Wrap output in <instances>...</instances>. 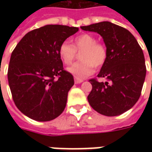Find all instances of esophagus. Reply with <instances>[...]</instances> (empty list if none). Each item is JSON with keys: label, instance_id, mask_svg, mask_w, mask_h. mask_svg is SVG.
Segmentation results:
<instances>
[{"label": "esophagus", "instance_id": "obj_1", "mask_svg": "<svg viewBox=\"0 0 152 152\" xmlns=\"http://www.w3.org/2000/svg\"><path fill=\"white\" fill-rule=\"evenodd\" d=\"M84 81V80L82 79H79V78H76V77H75V83L76 84H80V83H81Z\"/></svg>", "mask_w": 152, "mask_h": 152}]
</instances>
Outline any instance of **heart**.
<instances>
[{"instance_id": "b5f03b06", "label": "heart", "mask_w": 152, "mask_h": 152, "mask_svg": "<svg viewBox=\"0 0 152 152\" xmlns=\"http://www.w3.org/2000/svg\"><path fill=\"white\" fill-rule=\"evenodd\" d=\"M76 51H82L80 58L82 61L72 64L67 71L78 78L91 75L96 67L102 66L107 58V50L105 45L98 42L94 36L83 33L73 40V45L68 41L60 45L58 53L66 65H70L76 56Z\"/></svg>"}]
</instances>
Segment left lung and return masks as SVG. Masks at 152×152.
<instances>
[{
    "mask_svg": "<svg viewBox=\"0 0 152 152\" xmlns=\"http://www.w3.org/2000/svg\"><path fill=\"white\" fill-rule=\"evenodd\" d=\"M82 30L101 35L107 50V58L98 77L90 79L92 90L88 96L96 112L107 116L124 113L137 102L146 77L147 68L142 50L127 29L110 22L80 27Z\"/></svg>",
    "mask_w": 152,
    "mask_h": 152,
    "instance_id": "1",
    "label": "left lung"
}]
</instances>
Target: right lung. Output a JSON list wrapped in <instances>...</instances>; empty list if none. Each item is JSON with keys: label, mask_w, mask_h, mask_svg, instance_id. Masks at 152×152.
Returning a JSON list of instances; mask_svg holds the SVG:
<instances>
[{"label": "right lung", "mask_w": 152, "mask_h": 152, "mask_svg": "<svg viewBox=\"0 0 152 152\" xmlns=\"http://www.w3.org/2000/svg\"><path fill=\"white\" fill-rule=\"evenodd\" d=\"M78 28L46 25L29 31L13 50L9 86L18 109L32 120L50 121L64 111L73 76L63 69L61 44Z\"/></svg>", "instance_id": "obj_1"}]
</instances>
